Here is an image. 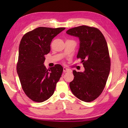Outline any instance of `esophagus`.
<instances>
[{
    "label": "esophagus",
    "instance_id": "esophagus-1",
    "mask_svg": "<svg viewBox=\"0 0 128 128\" xmlns=\"http://www.w3.org/2000/svg\"><path fill=\"white\" fill-rule=\"evenodd\" d=\"M70 71H71V70H70V69H68V68H66V67H64L63 68V72H70Z\"/></svg>",
    "mask_w": 128,
    "mask_h": 128
}]
</instances>
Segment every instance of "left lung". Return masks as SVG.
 Returning <instances> with one entry per match:
<instances>
[{
  "label": "left lung",
  "mask_w": 128,
  "mask_h": 128,
  "mask_svg": "<svg viewBox=\"0 0 128 128\" xmlns=\"http://www.w3.org/2000/svg\"><path fill=\"white\" fill-rule=\"evenodd\" d=\"M66 33L80 40L77 58L82 60L85 70H73L74 80L69 86L78 98L91 102L101 94L110 68L109 51L105 38L98 29L80 26L68 30Z\"/></svg>",
  "instance_id": "1"
}]
</instances>
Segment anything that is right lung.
Masks as SVG:
<instances>
[{"instance_id":"right-lung-1","label":"right lung","mask_w":128,"mask_h":128,"mask_svg":"<svg viewBox=\"0 0 128 128\" xmlns=\"http://www.w3.org/2000/svg\"><path fill=\"white\" fill-rule=\"evenodd\" d=\"M65 28L40 27L26 33L21 40L17 72L24 92L34 102L50 98L61 77L62 66L56 64L47 70L43 63L52 40Z\"/></svg>"}]
</instances>
